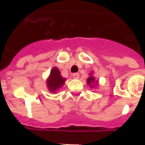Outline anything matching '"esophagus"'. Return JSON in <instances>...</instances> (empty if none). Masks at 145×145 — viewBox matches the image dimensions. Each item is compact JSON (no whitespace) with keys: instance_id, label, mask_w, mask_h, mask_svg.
<instances>
[{"instance_id":"34e87169","label":"esophagus","mask_w":145,"mask_h":145,"mask_svg":"<svg viewBox=\"0 0 145 145\" xmlns=\"http://www.w3.org/2000/svg\"><path fill=\"white\" fill-rule=\"evenodd\" d=\"M72 76L74 78H75V79L79 78V74H78V73H74V74H72Z\"/></svg>"}]
</instances>
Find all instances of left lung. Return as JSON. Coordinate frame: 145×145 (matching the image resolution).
<instances>
[{"instance_id":"1","label":"left lung","mask_w":145,"mask_h":145,"mask_svg":"<svg viewBox=\"0 0 145 145\" xmlns=\"http://www.w3.org/2000/svg\"><path fill=\"white\" fill-rule=\"evenodd\" d=\"M94 80H95V78H93V77H90V78H88V80H87V82H88V85H91V82H94Z\"/></svg>"}]
</instances>
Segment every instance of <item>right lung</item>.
I'll list each match as a JSON object with an SVG mask.
<instances>
[{"mask_svg":"<svg viewBox=\"0 0 145 145\" xmlns=\"http://www.w3.org/2000/svg\"><path fill=\"white\" fill-rule=\"evenodd\" d=\"M65 79L60 74V72L57 67H54L51 71L50 77L47 81V86L49 90L52 92L57 90L64 84Z\"/></svg>","mask_w":145,"mask_h":145,"instance_id":"right-lung-1","label":"right lung"}]
</instances>
